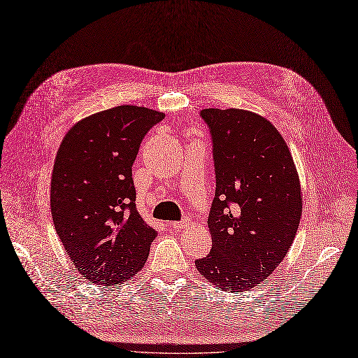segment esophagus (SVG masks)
Segmentation results:
<instances>
[{
	"label": "esophagus",
	"mask_w": 358,
	"mask_h": 358,
	"mask_svg": "<svg viewBox=\"0 0 358 358\" xmlns=\"http://www.w3.org/2000/svg\"><path fill=\"white\" fill-rule=\"evenodd\" d=\"M168 226L172 230H181L184 227H187V221H177V222H168Z\"/></svg>",
	"instance_id": "obj_1"
}]
</instances>
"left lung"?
Wrapping results in <instances>:
<instances>
[{"instance_id": "8db88e82", "label": "left lung", "mask_w": 358, "mask_h": 358, "mask_svg": "<svg viewBox=\"0 0 358 358\" xmlns=\"http://www.w3.org/2000/svg\"><path fill=\"white\" fill-rule=\"evenodd\" d=\"M217 189L208 218L213 249L194 266L215 287L241 292L279 267L298 231L302 192L277 128L255 112L203 109Z\"/></svg>"}]
</instances>
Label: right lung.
I'll list each match as a JSON object with an SVG mask.
<instances>
[{
	"instance_id": "1",
	"label": "right lung",
	"mask_w": 358,
	"mask_h": 358,
	"mask_svg": "<svg viewBox=\"0 0 358 358\" xmlns=\"http://www.w3.org/2000/svg\"><path fill=\"white\" fill-rule=\"evenodd\" d=\"M165 113L116 106L78 121L63 137L51 174L55 229L75 268L117 286L148 261L157 236L136 208L132 181L141 140Z\"/></svg>"
}]
</instances>
